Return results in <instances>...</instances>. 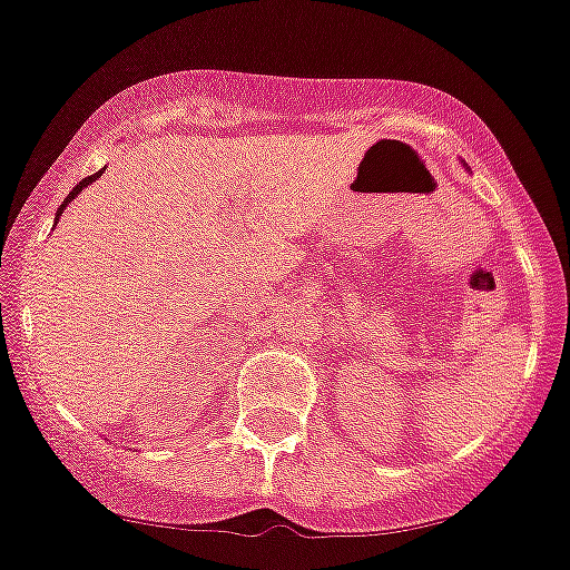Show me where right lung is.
<instances>
[{
    "label": "right lung",
    "instance_id": "right-lung-1",
    "mask_svg": "<svg viewBox=\"0 0 570 570\" xmlns=\"http://www.w3.org/2000/svg\"><path fill=\"white\" fill-rule=\"evenodd\" d=\"M99 174H101V171H99ZM99 174H91V177H86V179H82V183H80V185H77V188H75V190H71V194H69V196H66V202H63V205H60V210H58V218H60V213H63V207H66V205H69V202H71V199H75V196H77V194H80V190H82V188H88V185H91V183H96V177H99ZM55 224H58V222H55Z\"/></svg>",
    "mask_w": 570,
    "mask_h": 570
}]
</instances>
